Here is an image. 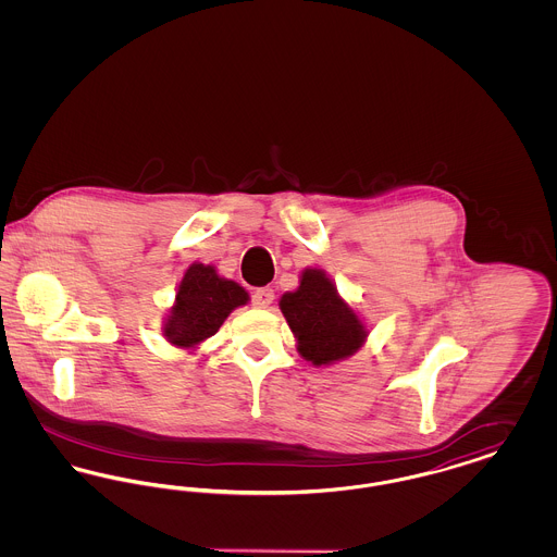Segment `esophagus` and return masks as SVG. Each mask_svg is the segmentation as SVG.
<instances>
[{
	"mask_svg": "<svg viewBox=\"0 0 557 557\" xmlns=\"http://www.w3.org/2000/svg\"><path fill=\"white\" fill-rule=\"evenodd\" d=\"M273 298H275V294L271 288H259V290L252 292V305L259 309H267L273 302Z\"/></svg>",
	"mask_w": 557,
	"mask_h": 557,
	"instance_id": "34e87169",
	"label": "esophagus"
}]
</instances>
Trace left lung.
I'll use <instances>...</instances> for the list:
<instances>
[{
    "instance_id": "1",
    "label": "left lung",
    "mask_w": 557,
    "mask_h": 557,
    "mask_svg": "<svg viewBox=\"0 0 557 557\" xmlns=\"http://www.w3.org/2000/svg\"><path fill=\"white\" fill-rule=\"evenodd\" d=\"M280 309L298 341V352L313 366L350 357L368 336L363 323L319 269L302 273L300 288L284 294Z\"/></svg>"
}]
</instances>
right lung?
Returning <instances> with one entry per match:
<instances>
[{"instance_id": "obj_1", "label": "right lung", "mask_w": 557, "mask_h": 557, "mask_svg": "<svg viewBox=\"0 0 557 557\" xmlns=\"http://www.w3.org/2000/svg\"><path fill=\"white\" fill-rule=\"evenodd\" d=\"M246 302L248 292L236 282L219 277L211 265L194 263L180 284L164 336L173 345H198L216 334L225 318Z\"/></svg>"}]
</instances>
